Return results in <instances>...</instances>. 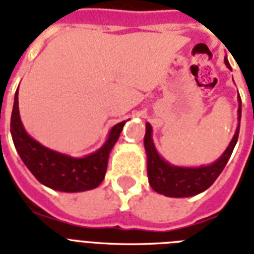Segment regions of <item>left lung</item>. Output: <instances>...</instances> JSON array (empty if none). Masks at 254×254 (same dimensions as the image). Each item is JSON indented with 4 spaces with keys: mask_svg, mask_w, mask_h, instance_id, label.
I'll list each match as a JSON object with an SVG mask.
<instances>
[{
    "mask_svg": "<svg viewBox=\"0 0 254 254\" xmlns=\"http://www.w3.org/2000/svg\"><path fill=\"white\" fill-rule=\"evenodd\" d=\"M224 63L228 69H231L227 59L224 57ZM239 125L235 131L232 141L230 142L228 147L223 152V155L213 164L202 167H176L170 164L163 159L158 154L154 142H152L151 133L152 127L148 123H146V134L143 143H145L146 154H147V176L148 183L151 188L159 194L175 198L183 197H191L206 190L214 184L222 171L227 164L231 154L234 151L235 145L238 142L239 130H240L241 119V99L239 96Z\"/></svg>",
    "mask_w": 254,
    "mask_h": 254,
    "instance_id": "left-lung-1",
    "label": "left lung"
}]
</instances>
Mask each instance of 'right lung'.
<instances>
[{
    "label": "right lung",
    "instance_id": "1",
    "mask_svg": "<svg viewBox=\"0 0 254 254\" xmlns=\"http://www.w3.org/2000/svg\"><path fill=\"white\" fill-rule=\"evenodd\" d=\"M125 123L116 124L111 129L108 139L98 151L83 158H71L44 147L27 134L20 121L16 91L10 131L20 159L41 184L55 190L74 193L90 190L102 184L107 172L109 152L120 137Z\"/></svg>",
    "mask_w": 254,
    "mask_h": 254
}]
</instances>
